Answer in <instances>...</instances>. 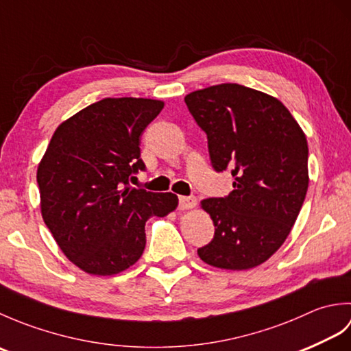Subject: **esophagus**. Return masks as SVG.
<instances>
[{
  "label": "esophagus",
  "mask_w": 351,
  "mask_h": 351,
  "mask_svg": "<svg viewBox=\"0 0 351 351\" xmlns=\"http://www.w3.org/2000/svg\"><path fill=\"white\" fill-rule=\"evenodd\" d=\"M197 205L196 197L193 196H181L180 197V210H191Z\"/></svg>",
  "instance_id": "esophagus-1"
}]
</instances>
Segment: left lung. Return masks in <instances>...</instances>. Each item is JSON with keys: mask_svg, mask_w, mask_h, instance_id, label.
Listing matches in <instances>:
<instances>
[{"mask_svg": "<svg viewBox=\"0 0 351 351\" xmlns=\"http://www.w3.org/2000/svg\"><path fill=\"white\" fill-rule=\"evenodd\" d=\"M184 101L206 134L214 170L234 176L228 196L200 202L215 232L197 255L225 270L263 264L287 240L306 197V136L279 99L240 84L206 87Z\"/></svg>", "mask_w": 351, "mask_h": 351, "instance_id": "1", "label": "left lung"}]
</instances>
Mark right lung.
Segmentation results:
<instances>
[{
    "instance_id": "add662e5",
    "label": "right lung",
    "mask_w": 351,
    "mask_h": 351,
    "mask_svg": "<svg viewBox=\"0 0 351 351\" xmlns=\"http://www.w3.org/2000/svg\"><path fill=\"white\" fill-rule=\"evenodd\" d=\"M162 101L106 98L58 125L37 167L45 225L88 274H117L140 259L149 217L178 206L173 193L130 187L146 166L140 136Z\"/></svg>"
}]
</instances>
